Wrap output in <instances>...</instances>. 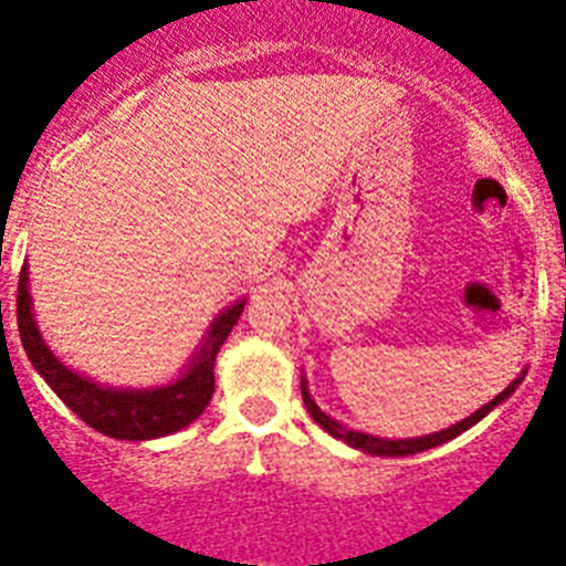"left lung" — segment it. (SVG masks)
Listing matches in <instances>:
<instances>
[{
  "mask_svg": "<svg viewBox=\"0 0 566 566\" xmlns=\"http://www.w3.org/2000/svg\"><path fill=\"white\" fill-rule=\"evenodd\" d=\"M522 377H525V371H522L520 377H516L514 382H511L509 388L503 390V394L494 396V399H491L489 405H483V408H480V410H474V413L469 416V419L458 421V424L447 427V430H441V432H432V436H419V438H396V441H390V438L366 436V432H360V430H348V427H343L340 421L329 419V416H326L324 410H321L318 405H315L313 396H310V390H307V379H304V377H301V396H304V405H307L310 416H313V419L318 421V424L324 427V430L329 432V436L340 438V441H346L348 447H355V450L368 452V455H388V458H399V455H416V452L432 450V447H441V443L452 441V438H458V436H461V432H467L469 427H474V424H478L480 419H485V416H489L491 410L497 408V405H503L505 399H509V396L514 394L516 385L522 382Z\"/></svg>",
  "mask_w": 566,
  "mask_h": 566,
  "instance_id": "obj_1",
  "label": "left lung"
}]
</instances>
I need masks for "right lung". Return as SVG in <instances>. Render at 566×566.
<instances>
[{
    "label": "right lung",
    "mask_w": 566,
    "mask_h": 566,
    "mask_svg": "<svg viewBox=\"0 0 566 566\" xmlns=\"http://www.w3.org/2000/svg\"><path fill=\"white\" fill-rule=\"evenodd\" d=\"M245 301H237L206 332L203 343L192 355L187 371L161 388H105L83 374L63 366L41 337L33 318V298L28 290V265L21 268L19 295H15V318H19L21 346L28 352L35 371L44 382L61 396L69 410H75L88 427L119 441H150V438L170 436L181 427L192 424L209 405L214 394V357L220 346L240 321Z\"/></svg>",
    "instance_id": "add662e5"
}]
</instances>
